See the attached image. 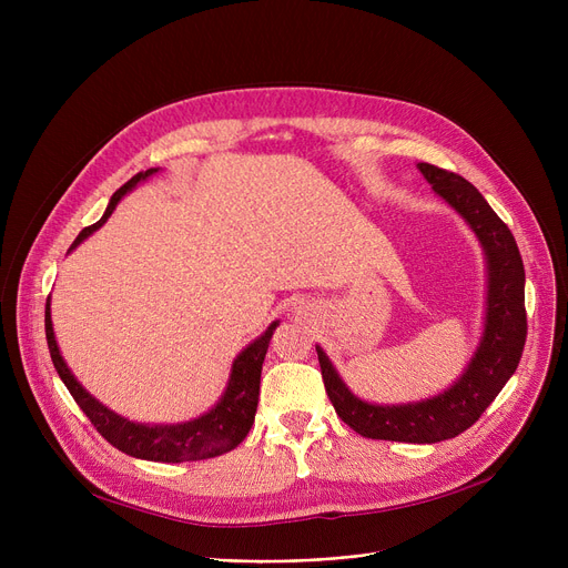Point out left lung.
Wrapping results in <instances>:
<instances>
[{
	"instance_id": "obj_1",
	"label": "left lung",
	"mask_w": 568,
	"mask_h": 568,
	"mask_svg": "<svg viewBox=\"0 0 568 568\" xmlns=\"http://www.w3.org/2000/svg\"><path fill=\"white\" fill-rule=\"evenodd\" d=\"M419 170L433 191L454 206L479 236L486 253V324L465 373L449 389L433 398L403 405H373L356 398L324 349L320 345L315 349L326 396L352 430L371 439L435 444L452 439L479 422V416L516 373L527 338L525 266L511 230L467 179L430 163H419Z\"/></svg>"
}]
</instances>
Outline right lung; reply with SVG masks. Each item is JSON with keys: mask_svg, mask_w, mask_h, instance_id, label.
I'll return each mask as SVG.
<instances>
[{"mask_svg": "<svg viewBox=\"0 0 568 568\" xmlns=\"http://www.w3.org/2000/svg\"><path fill=\"white\" fill-rule=\"evenodd\" d=\"M156 172H159V168H149L144 172H138L135 176L129 179V182L122 189L114 191L103 219L94 225L84 227L78 234L75 242L71 244V251L78 244H82L89 234L97 232L110 219V214L114 212V206H116L119 200H122L129 191H133L140 182H144L146 176H152ZM276 326H278V320L268 324V329L260 338H255L246 349L239 352V356L232 364V373H230V379H227V386H225V394L206 414H202V416H197V419L186 422V424L146 426V424L129 422V419H124V416L114 414L103 403H99L75 379V375L71 373V368L64 362V356L59 354L54 332H52L50 300L45 302L48 349H50V356H52L54 371L67 384V389L71 392L73 400L80 405V409L89 416V422L94 424V428L114 446V449L124 452L126 456L142 458V460H154V463H186V460L214 458V456L232 452L236 444L244 442V437L248 435V430L255 422L262 364H264V354H266L268 341H272Z\"/></svg>", "mask_w": 568, "mask_h": 568, "instance_id": "right-lung-1", "label": "right lung"}]
</instances>
